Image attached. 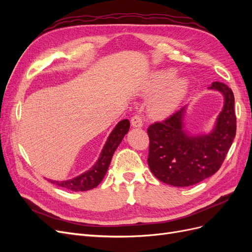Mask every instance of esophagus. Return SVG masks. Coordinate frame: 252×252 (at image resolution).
Listing matches in <instances>:
<instances>
[{"mask_svg": "<svg viewBox=\"0 0 252 252\" xmlns=\"http://www.w3.org/2000/svg\"><path fill=\"white\" fill-rule=\"evenodd\" d=\"M143 120L138 114H134V116L131 118V125L135 128H141L143 127Z\"/></svg>", "mask_w": 252, "mask_h": 252, "instance_id": "34e87169", "label": "esophagus"}]
</instances>
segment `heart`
I'll return each instance as SVG.
<instances>
[{
  "mask_svg": "<svg viewBox=\"0 0 252 252\" xmlns=\"http://www.w3.org/2000/svg\"><path fill=\"white\" fill-rule=\"evenodd\" d=\"M175 74L174 69H163L156 71L151 75L146 86L148 94H158L149 104V113L156 119H165L169 117L179 107L188 93L189 83L185 78L172 80Z\"/></svg>",
  "mask_w": 252,
  "mask_h": 252,
  "instance_id": "obj_1",
  "label": "heart"
}]
</instances>
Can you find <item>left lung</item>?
I'll return each mask as SVG.
<instances>
[{
	"label": "left lung",
	"instance_id": "8db88e82",
	"mask_svg": "<svg viewBox=\"0 0 252 252\" xmlns=\"http://www.w3.org/2000/svg\"><path fill=\"white\" fill-rule=\"evenodd\" d=\"M209 89L224 96V107L210 133H187L183 122L187 106L147 129L148 166L155 177L166 184L187 187L211 177L222 166L231 146L236 132L233 93L220 82H213Z\"/></svg>",
	"mask_w": 252,
	"mask_h": 252
}]
</instances>
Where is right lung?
Wrapping results in <instances>:
<instances>
[{
    "label": "right lung",
    "mask_w": 252,
    "mask_h": 252,
    "mask_svg": "<svg viewBox=\"0 0 252 252\" xmlns=\"http://www.w3.org/2000/svg\"><path fill=\"white\" fill-rule=\"evenodd\" d=\"M129 127H130V123H129L128 120H122L119 122L118 125L114 127L112 132L110 133L101 152L100 158L93 166V168H90L88 171L71 180L61 182L50 180V182L60 187L71 190V191H87V190L95 188L104 179L110 165L114 151H116L120 143L123 140L124 135L128 132Z\"/></svg>",
    "instance_id": "1"
}]
</instances>
